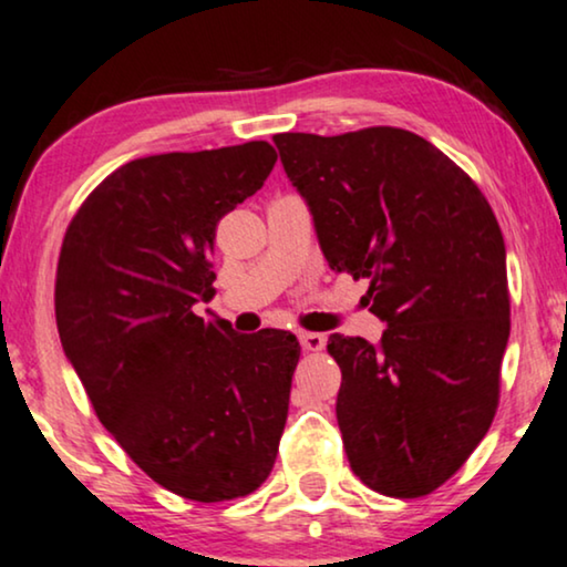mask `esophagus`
<instances>
[{
	"mask_svg": "<svg viewBox=\"0 0 567 567\" xmlns=\"http://www.w3.org/2000/svg\"><path fill=\"white\" fill-rule=\"evenodd\" d=\"M328 338L322 333H299V343L305 351H322L326 349Z\"/></svg>",
	"mask_w": 567,
	"mask_h": 567,
	"instance_id": "esophagus-1",
	"label": "esophagus"
}]
</instances>
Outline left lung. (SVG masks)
Here are the masks:
<instances>
[{"label": "left lung", "instance_id": "left-lung-1", "mask_svg": "<svg viewBox=\"0 0 567 567\" xmlns=\"http://www.w3.org/2000/svg\"><path fill=\"white\" fill-rule=\"evenodd\" d=\"M330 270L367 278L380 343L333 333L351 472L422 497L463 466L497 411L511 336L505 241L472 176L424 137L367 127L274 137Z\"/></svg>", "mask_w": 567, "mask_h": 567}]
</instances>
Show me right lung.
<instances>
[{
	"instance_id": "obj_1",
	"label": "right lung",
	"mask_w": 567,
	"mask_h": 567,
	"mask_svg": "<svg viewBox=\"0 0 567 567\" xmlns=\"http://www.w3.org/2000/svg\"><path fill=\"white\" fill-rule=\"evenodd\" d=\"M266 140L135 158L80 205L56 266V328L101 424L161 487L197 503L268 480L299 341L237 333L216 297V226L276 166Z\"/></svg>"
}]
</instances>
